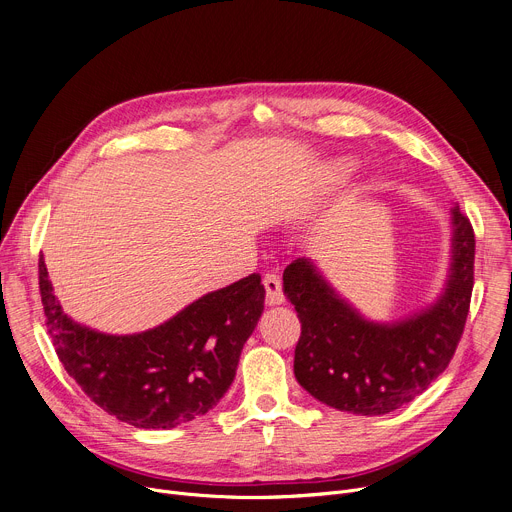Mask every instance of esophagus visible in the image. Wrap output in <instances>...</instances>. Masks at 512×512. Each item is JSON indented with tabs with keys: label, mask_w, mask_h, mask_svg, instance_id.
Returning a JSON list of instances; mask_svg holds the SVG:
<instances>
[{
	"label": "esophagus",
	"mask_w": 512,
	"mask_h": 512,
	"mask_svg": "<svg viewBox=\"0 0 512 512\" xmlns=\"http://www.w3.org/2000/svg\"><path fill=\"white\" fill-rule=\"evenodd\" d=\"M263 285H265V302H267V306H281V304L285 302L279 275L267 273V275L263 277Z\"/></svg>",
	"instance_id": "34e87169"
}]
</instances>
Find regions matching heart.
<instances>
[{
    "instance_id": "b5f03b06",
    "label": "heart",
    "mask_w": 512,
    "mask_h": 512,
    "mask_svg": "<svg viewBox=\"0 0 512 512\" xmlns=\"http://www.w3.org/2000/svg\"><path fill=\"white\" fill-rule=\"evenodd\" d=\"M354 168H356V164H354V160H350V158H336V160H330V162L322 168V174H320L322 186H324V188H334V186L344 184V182L352 176Z\"/></svg>"
}]
</instances>
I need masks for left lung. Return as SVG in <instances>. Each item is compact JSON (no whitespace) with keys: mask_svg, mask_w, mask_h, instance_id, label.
I'll list each match as a JSON object with an SVG mask.
<instances>
[{"mask_svg":"<svg viewBox=\"0 0 512 512\" xmlns=\"http://www.w3.org/2000/svg\"><path fill=\"white\" fill-rule=\"evenodd\" d=\"M452 249L437 300L395 322L364 318L318 265L300 257L283 271V294L296 306L298 383L318 401L356 415H385L421 395L450 364L462 338L474 287V231L450 212Z\"/></svg>","mask_w":512,"mask_h":512,"instance_id":"8db88e82","label":"left lung"}]
</instances>
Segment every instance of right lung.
<instances>
[{"label": "right lung", "mask_w": 512, "mask_h": 512, "mask_svg": "<svg viewBox=\"0 0 512 512\" xmlns=\"http://www.w3.org/2000/svg\"><path fill=\"white\" fill-rule=\"evenodd\" d=\"M48 334L66 373L109 415L143 429H170L208 413L229 391L241 350L265 302L253 273L137 334H107L72 320L38 263Z\"/></svg>", "instance_id": "add662e5"}]
</instances>
